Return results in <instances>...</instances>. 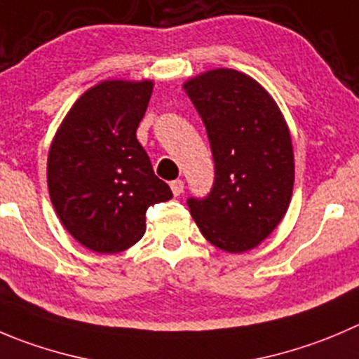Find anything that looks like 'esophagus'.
<instances>
[{"instance_id": "34e87169", "label": "esophagus", "mask_w": 359, "mask_h": 359, "mask_svg": "<svg viewBox=\"0 0 359 359\" xmlns=\"http://www.w3.org/2000/svg\"><path fill=\"white\" fill-rule=\"evenodd\" d=\"M170 190H172L174 197H180L185 190V183L182 180H174V182H170Z\"/></svg>"}]
</instances>
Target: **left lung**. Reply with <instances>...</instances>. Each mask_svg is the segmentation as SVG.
<instances>
[{"instance_id": "obj_1", "label": "left lung", "mask_w": 359, "mask_h": 359, "mask_svg": "<svg viewBox=\"0 0 359 359\" xmlns=\"http://www.w3.org/2000/svg\"><path fill=\"white\" fill-rule=\"evenodd\" d=\"M206 126L215 183L189 199L203 236L220 250L243 254L282 222L294 187V153L284 114L250 75L215 68L183 84Z\"/></svg>"}]
</instances>
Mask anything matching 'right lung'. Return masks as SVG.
Here are the masks:
<instances>
[{
	"mask_svg": "<svg viewBox=\"0 0 359 359\" xmlns=\"http://www.w3.org/2000/svg\"><path fill=\"white\" fill-rule=\"evenodd\" d=\"M151 93L148 79L102 81L75 100L50 142L54 210L68 233L97 254L137 243L148 208L172 197L135 137Z\"/></svg>",
	"mask_w": 359,
	"mask_h": 359,
	"instance_id": "obj_1",
	"label": "right lung"
}]
</instances>
